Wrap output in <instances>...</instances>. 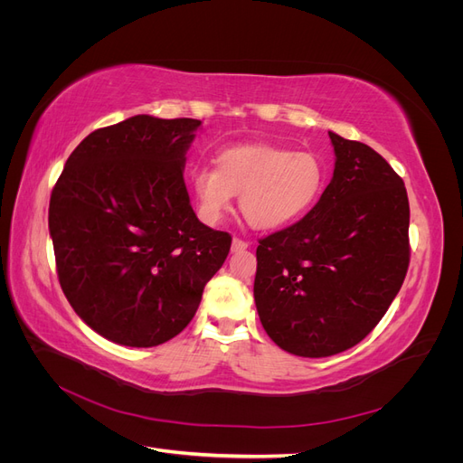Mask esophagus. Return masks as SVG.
Segmentation results:
<instances>
[{"mask_svg":"<svg viewBox=\"0 0 463 463\" xmlns=\"http://www.w3.org/2000/svg\"><path fill=\"white\" fill-rule=\"evenodd\" d=\"M247 247H249L247 241L240 240V237H233V241H232V250H233V253H241V250H245Z\"/></svg>","mask_w":463,"mask_h":463,"instance_id":"esophagus-1","label":"esophagus"}]
</instances>
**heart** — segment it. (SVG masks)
<instances>
[{
  "instance_id": "1",
  "label": "heart",
  "mask_w": 463,
  "mask_h": 463,
  "mask_svg": "<svg viewBox=\"0 0 463 463\" xmlns=\"http://www.w3.org/2000/svg\"><path fill=\"white\" fill-rule=\"evenodd\" d=\"M193 193L203 222L214 226L240 195L245 220L257 230H279L303 218L326 187V165L315 152L269 145L222 150L214 165L193 174Z\"/></svg>"
}]
</instances>
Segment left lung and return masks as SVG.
Wrapping results in <instances>:
<instances>
[{"label": "left lung", "mask_w": 463, "mask_h": 463, "mask_svg": "<svg viewBox=\"0 0 463 463\" xmlns=\"http://www.w3.org/2000/svg\"><path fill=\"white\" fill-rule=\"evenodd\" d=\"M328 135L335 164L322 197L257 247L260 322L276 345L299 357L359 344L388 311L410 266L402 177L371 146Z\"/></svg>", "instance_id": "1"}]
</instances>
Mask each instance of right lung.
Segmentation results:
<instances>
[{
  "instance_id": "1",
  "label": "right lung",
  "mask_w": 463,
  "mask_h": 463,
  "mask_svg": "<svg viewBox=\"0 0 463 463\" xmlns=\"http://www.w3.org/2000/svg\"><path fill=\"white\" fill-rule=\"evenodd\" d=\"M199 119L135 116L92 131L67 158L48 226L60 286L106 340L152 347L199 309L232 235L199 222L184 181Z\"/></svg>"
}]
</instances>
